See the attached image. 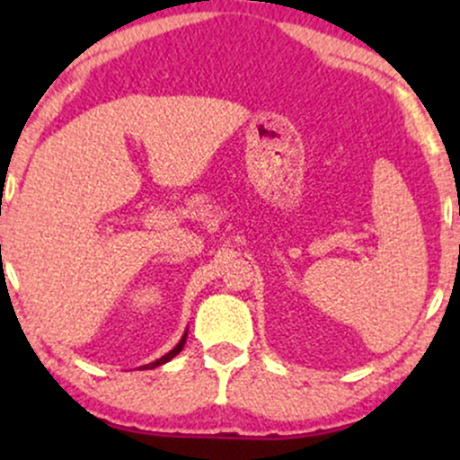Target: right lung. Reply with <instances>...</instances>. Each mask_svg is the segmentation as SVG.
<instances>
[{"mask_svg": "<svg viewBox=\"0 0 460 460\" xmlns=\"http://www.w3.org/2000/svg\"><path fill=\"white\" fill-rule=\"evenodd\" d=\"M186 337H188V331L183 332V337H181V340H179V344L172 348L171 352H166V355H164V357L155 358V361H153V363H146V366H142L140 369H153V367H157V366H164V363H168V361H171V358H175L179 352L183 350V346H186Z\"/></svg>", "mask_w": 460, "mask_h": 460, "instance_id": "add662e5", "label": "right lung"}]
</instances>
